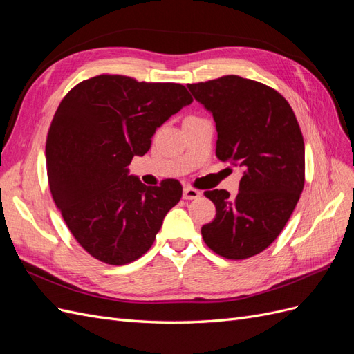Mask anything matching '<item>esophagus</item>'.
I'll return each instance as SVG.
<instances>
[{"label": "esophagus", "instance_id": "34e87169", "mask_svg": "<svg viewBox=\"0 0 354 354\" xmlns=\"http://www.w3.org/2000/svg\"><path fill=\"white\" fill-rule=\"evenodd\" d=\"M201 195H202L201 192L196 190V189H194V187H185V189H183V198L187 199V201H190V199H198Z\"/></svg>", "mask_w": 354, "mask_h": 354}]
</instances>
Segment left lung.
<instances>
[{
	"label": "left lung",
	"instance_id": "8db88e82",
	"mask_svg": "<svg viewBox=\"0 0 354 354\" xmlns=\"http://www.w3.org/2000/svg\"><path fill=\"white\" fill-rule=\"evenodd\" d=\"M187 88L216 121L217 158L243 169L234 198L205 192L217 214L202 238L224 259H250L279 236L301 195V130L289 103L261 82L226 75Z\"/></svg>",
	"mask_w": 354,
	"mask_h": 354
}]
</instances>
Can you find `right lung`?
<instances>
[{"instance_id": "1", "label": "right lung", "mask_w": 354, "mask_h": 354, "mask_svg": "<svg viewBox=\"0 0 354 354\" xmlns=\"http://www.w3.org/2000/svg\"><path fill=\"white\" fill-rule=\"evenodd\" d=\"M192 102L181 84L99 75L59 104L46 143L48 185L73 238L94 259L122 266L152 246L183 189L177 180L146 186L127 167Z\"/></svg>"}]
</instances>
